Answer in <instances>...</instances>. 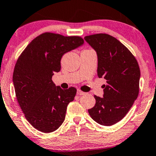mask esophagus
Returning a JSON list of instances; mask_svg holds the SVG:
<instances>
[{
	"mask_svg": "<svg viewBox=\"0 0 156 156\" xmlns=\"http://www.w3.org/2000/svg\"><path fill=\"white\" fill-rule=\"evenodd\" d=\"M76 94H77L78 95H84L85 92H83V91L80 90V89H78L77 91H76Z\"/></svg>",
	"mask_w": 156,
	"mask_h": 156,
	"instance_id": "esophagus-1",
	"label": "esophagus"
}]
</instances>
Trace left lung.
Instances as JSON below:
<instances>
[{"label":"left lung","mask_w":156,"mask_h":156,"mask_svg":"<svg viewBox=\"0 0 156 156\" xmlns=\"http://www.w3.org/2000/svg\"><path fill=\"white\" fill-rule=\"evenodd\" d=\"M97 55V74L106 80L103 97L94 95L95 106L88 110L91 119L109 126L123 119L139 92L140 68L135 57L116 38L107 34L84 37Z\"/></svg>","instance_id":"left-lung-1"}]
</instances>
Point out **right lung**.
I'll return each mask as SVG.
<instances>
[{
	"label": "right lung",
	"instance_id": "add662e5",
	"mask_svg": "<svg viewBox=\"0 0 156 156\" xmlns=\"http://www.w3.org/2000/svg\"><path fill=\"white\" fill-rule=\"evenodd\" d=\"M83 44L78 36L45 33L32 40L19 57L12 75L17 100L25 118L38 131L51 133L65 121L76 89H62L52 77L60 71L63 55Z\"/></svg>",
	"mask_w": 156,
	"mask_h": 156
}]
</instances>
